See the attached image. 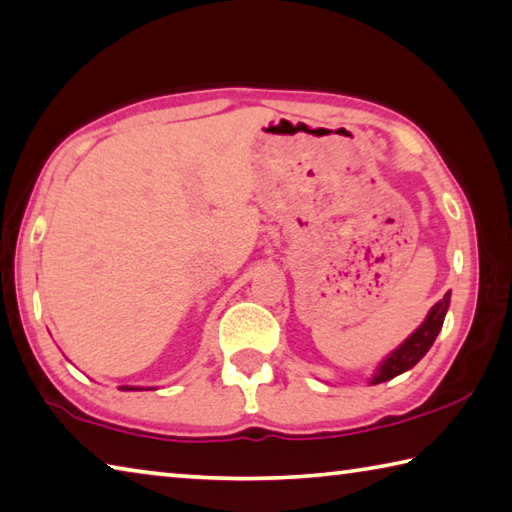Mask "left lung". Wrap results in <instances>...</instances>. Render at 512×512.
<instances>
[{
  "mask_svg": "<svg viewBox=\"0 0 512 512\" xmlns=\"http://www.w3.org/2000/svg\"><path fill=\"white\" fill-rule=\"evenodd\" d=\"M448 306H450V293H445L443 300H439L432 306L430 315H427V320L421 324V327H418L412 336L407 338L403 345L378 367L371 385H378V383H385V380L396 378L398 374H403V371L412 369L416 362L425 356L427 349L434 345L436 336H439Z\"/></svg>",
  "mask_w": 512,
  "mask_h": 512,
  "instance_id": "obj_1",
  "label": "left lung"
}]
</instances>
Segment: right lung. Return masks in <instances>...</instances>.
<instances>
[{
    "instance_id": "1",
    "label": "right lung",
    "mask_w": 512,
    "mask_h": 512,
    "mask_svg": "<svg viewBox=\"0 0 512 512\" xmlns=\"http://www.w3.org/2000/svg\"><path fill=\"white\" fill-rule=\"evenodd\" d=\"M120 389H136V387H120Z\"/></svg>"
}]
</instances>
